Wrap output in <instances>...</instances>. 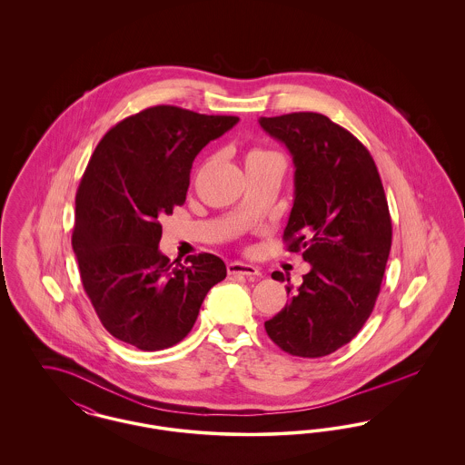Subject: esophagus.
Wrapping results in <instances>:
<instances>
[{"instance_id":"obj_1","label":"esophagus","mask_w":465,"mask_h":465,"mask_svg":"<svg viewBox=\"0 0 465 465\" xmlns=\"http://www.w3.org/2000/svg\"><path fill=\"white\" fill-rule=\"evenodd\" d=\"M226 270H228L230 275H245V277H258L260 275V270L256 266L241 263V262L228 263Z\"/></svg>"}]
</instances>
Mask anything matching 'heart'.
Instances as JSON below:
<instances>
[{
	"label": "heart",
	"instance_id": "b5f03b06",
	"mask_svg": "<svg viewBox=\"0 0 465 465\" xmlns=\"http://www.w3.org/2000/svg\"><path fill=\"white\" fill-rule=\"evenodd\" d=\"M260 153H262V152H251V153H249V156H247V158H251V156H254V155H260Z\"/></svg>",
	"mask_w": 465,
	"mask_h": 465
}]
</instances>
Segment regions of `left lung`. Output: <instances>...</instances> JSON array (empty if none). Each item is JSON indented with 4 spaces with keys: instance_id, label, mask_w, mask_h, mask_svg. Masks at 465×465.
I'll use <instances>...</instances> for the list:
<instances>
[{
    "instance_id": "obj_1",
    "label": "left lung",
    "mask_w": 465,
    "mask_h": 465,
    "mask_svg": "<svg viewBox=\"0 0 465 465\" xmlns=\"http://www.w3.org/2000/svg\"><path fill=\"white\" fill-rule=\"evenodd\" d=\"M260 125L292 156L284 241L310 263L302 286H286L291 300L265 330L288 354H332L371 315L385 273L392 223L381 179L364 144L321 113L262 116ZM272 277L288 279L281 272Z\"/></svg>"
}]
</instances>
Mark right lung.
I'll list each match as a JSON object with an SVG mask.
<instances>
[{
	"label": "right lung",
	"mask_w": 465,
	"mask_h": 465,
	"mask_svg": "<svg viewBox=\"0 0 465 465\" xmlns=\"http://www.w3.org/2000/svg\"><path fill=\"white\" fill-rule=\"evenodd\" d=\"M237 122L177 106L139 111L101 139L80 181L71 242L82 284L103 326L139 351L179 343L226 277L209 252L171 263L158 220L184 203L200 150Z\"/></svg>",
	"instance_id": "obj_1"
}]
</instances>
